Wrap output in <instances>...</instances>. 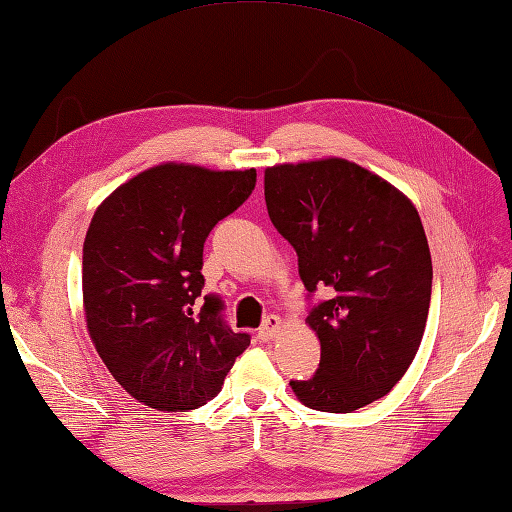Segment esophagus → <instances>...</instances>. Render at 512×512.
Listing matches in <instances>:
<instances>
[{
  "mask_svg": "<svg viewBox=\"0 0 512 512\" xmlns=\"http://www.w3.org/2000/svg\"><path fill=\"white\" fill-rule=\"evenodd\" d=\"M280 328H282V320H280V317H278V315H267L263 326L258 328V337L263 339V342H269V339H276V337H278Z\"/></svg>",
  "mask_w": 512,
  "mask_h": 512,
  "instance_id": "esophagus-1",
  "label": "esophagus"
}]
</instances>
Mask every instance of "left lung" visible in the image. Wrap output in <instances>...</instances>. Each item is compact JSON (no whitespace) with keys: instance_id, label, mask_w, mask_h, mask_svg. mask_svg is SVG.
Wrapping results in <instances>:
<instances>
[{"instance_id":"8db88e82","label":"left lung","mask_w":512,"mask_h":512,"mask_svg":"<svg viewBox=\"0 0 512 512\" xmlns=\"http://www.w3.org/2000/svg\"><path fill=\"white\" fill-rule=\"evenodd\" d=\"M269 219L298 254L320 368L291 390L311 410L348 414L388 394L414 361L431 300V254L414 203L342 157L265 170Z\"/></svg>"}]
</instances>
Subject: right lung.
<instances>
[{
  "label": "right lung",
  "instance_id": "right-lung-1",
  "mask_svg": "<svg viewBox=\"0 0 512 512\" xmlns=\"http://www.w3.org/2000/svg\"><path fill=\"white\" fill-rule=\"evenodd\" d=\"M256 170L166 162L100 203L83 243V309L100 359L135 401L160 412L206 405L247 333L203 289V243L252 195Z\"/></svg>",
  "mask_w": 512,
  "mask_h": 512
}]
</instances>
